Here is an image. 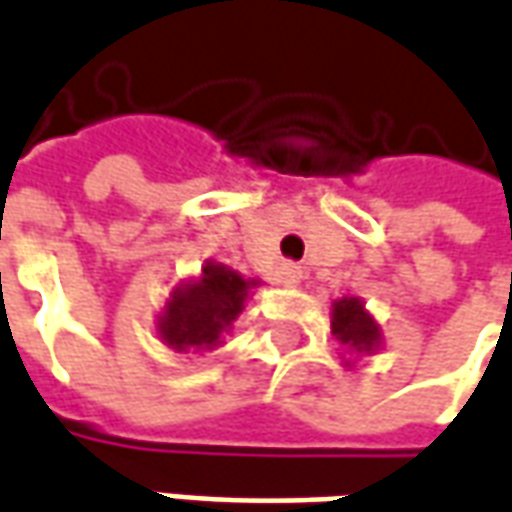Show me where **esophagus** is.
Returning <instances> with one entry per match:
<instances>
[{
  "instance_id": "1",
  "label": "esophagus",
  "mask_w": 512,
  "mask_h": 512,
  "mask_svg": "<svg viewBox=\"0 0 512 512\" xmlns=\"http://www.w3.org/2000/svg\"><path fill=\"white\" fill-rule=\"evenodd\" d=\"M301 278H303V270L295 262H284L281 267H278V281H281L284 287H295Z\"/></svg>"
}]
</instances>
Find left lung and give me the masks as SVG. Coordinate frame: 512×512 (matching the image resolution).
Masks as SVG:
<instances>
[{"label": "left lung", "instance_id": "left-lung-1", "mask_svg": "<svg viewBox=\"0 0 512 512\" xmlns=\"http://www.w3.org/2000/svg\"><path fill=\"white\" fill-rule=\"evenodd\" d=\"M331 334L351 354H373L382 345L379 323L373 320L359 298H343V301L331 303ZM345 365H351V359Z\"/></svg>", "mask_w": 512, "mask_h": 512}]
</instances>
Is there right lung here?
<instances>
[{"instance_id": "1", "label": "right lung", "mask_w": 512, "mask_h": 512, "mask_svg": "<svg viewBox=\"0 0 512 512\" xmlns=\"http://www.w3.org/2000/svg\"><path fill=\"white\" fill-rule=\"evenodd\" d=\"M259 287L256 278L239 276L225 264L206 262L200 276L183 281L169 292L167 306L158 315L161 343L178 354L211 351L231 331L239 312L245 309L250 290Z\"/></svg>"}]
</instances>
